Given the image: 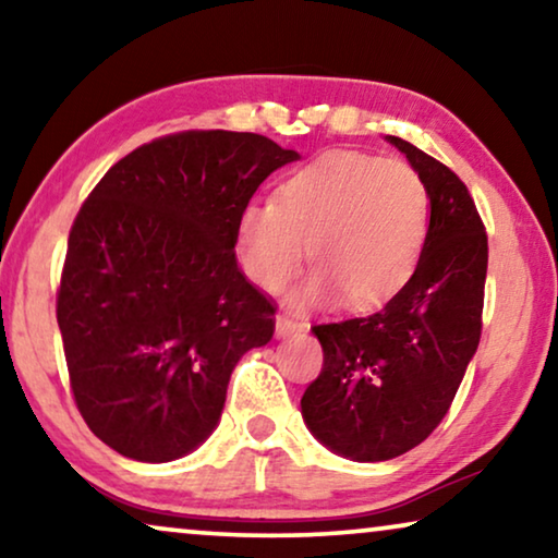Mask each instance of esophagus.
Returning a JSON list of instances; mask_svg holds the SVG:
<instances>
[{
  "label": "esophagus",
  "mask_w": 558,
  "mask_h": 558,
  "mask_svg": "<svg viewBox=\"0 0 558 558\" xmlns=\"http://www.w3.org/2000/svg\"><path fill=\"white\" fill-rule=\"evenodd\" d=\"M302 330H304V323H296V319L287 317V315L277 317V335H279V338H287V335H294V332H302Z\"/></svg>",
  "instance_id": "34e87169"
}]
</instances>
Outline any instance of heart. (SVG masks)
Returning <instances> with one entry per match:
<instances>
[{"label":"heart","mask_w":558,"mask_h":558,"mask_svg":"<svg viewBox=\"0 0 558 558\" xmlns=\"http://www.w3.org/2000/svg\"><path fill=\"white\" fill-rule=\"evenodd\" d=\"M429 231V190L403 159L327 151L287 174L274 201L239 218L241 264L266 292H279L304 258L319 269L292 294L307 304L342 292L350 307H373L414 274Z\"/></svg>","instance_id":"1"}]
</instances>
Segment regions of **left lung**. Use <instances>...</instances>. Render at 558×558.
<instances>
[{"mask_svg":"<svg viewBox=\"0 0 558 558\" xmlns=\"http://www.w3.org/2000/svg\"><path fill=\"white\" fill-rule=\"evenodd\" d=\"M388 142L429 190L422 256L378 312L312 327L325 357L302 396L310 432L355 462L393 460L437 429L483 332L487 233L475 201L439 159Z\"/></svg>","mask_w":558,"mask_h":558,"instance_id":"8db88e82","label":"left lung"}]
</instances>
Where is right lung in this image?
<instances>
[{
    "instance_id": "right-lung-1",
    "label": "right lung",
    "mask_w": 558,
    "mask_h": 558,
    "mask_svg": "<svg viewBox=\"0 0 558 558\" xmlns=\"http://www.w3.org/2000/svg\"><path fill=\"white\" fill-rule=\"evenodd\" d=\"M296 157L262 134L187 129L129 151L81 205L58 327L75 407L119 454L193 452L235 363L271 340L277 302L233 248L256 187Z\"/></svg>"
}]
</instances>
